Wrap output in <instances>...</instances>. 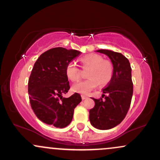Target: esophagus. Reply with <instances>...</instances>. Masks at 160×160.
Instances as JSON below:
<instances>
[{
	"instance_id": "obj_1",
	"label": "esophagus",
	"mask_w": 160,
	"mask_h": 160,
	"mask_svg": "<svg viewBox=\"0 0 160 160\" xmlns=\"http://www.w3.org/2000/svg\"><path fill=\"white\" fill-rule=\"evenodd\" d=\"M87 98H88L87 96H85V95H82V100H85V99H87Z\"/></svg>"
}]
</instances>
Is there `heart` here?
I'll return each instance as SVG.
<instances>
[{
	"instance_id": "heart-1",
	"label": "heart",
	"mask_w": 160,
	"mask_h": 160,
	"mask_svg": "<svg viewBox=\"0 0 160 160\" xmlns=\"http://www.w3.org/2000/svg\"><path fill=\"white\" fill-rule=\"evenodd\" d=\"M82 68L88 69L86 80L75 84L72 87L73 92L88 94L98 85H107L113 75V65L108 60H104L97 54H89L80 59ZM66 75L68 80L77 82L79 80L81 73L76 65L70 62L66 67Z\"/></svg>"
}]
</instances>
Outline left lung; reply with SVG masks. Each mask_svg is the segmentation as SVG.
<instances>
[{
    "mask_svg": "<svg viewBox=\"0 0 160 160\" xmlns=\"http://www.w3.org/2000/svg\"><path fill=\"white\" fill-rule=\"evenodd\" d=\"M97 52L105 54L111 59L113 75L108 86L102 90V98H93L94 107L89 111V120L94 128L109 130L121 123L130 108L133 92L131 67L121 53L108 49H98Z\"/></svg>",
    "mask_w": 160,
    "mask_h": 160,
    "instance_id": "obj_1",
    "label": "left lung"
}]
</instances>
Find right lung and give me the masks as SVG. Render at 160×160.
I'll return each instance as SVG.
<instances>
[{"mask_svg": "<svg viewBox=\"0 0 160 160\" xmlns=\"http://www.w3.org/2000/svg\"><path fill=\"white\" fill-rule=\"evenodd\" d=\"M80 53L75 49L52 48L41 54L34 64L28 82L30 105L36 116L46 124L66 128L82 101L78 93L62 97L70 88L66 67Z\"/></svg>", "mask_w": 160, "mask_h": 160, "instance_id": "obj_1", "label": "right lung"}]
</instances>
